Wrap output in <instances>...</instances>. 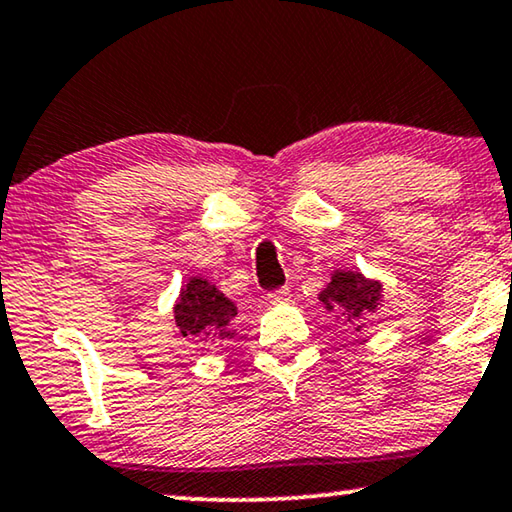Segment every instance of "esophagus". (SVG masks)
I'll return each instance as SVG.
<instances>
[{"label":"esophagus","mask_w":512,"mask_h":512,"mask_svg":"<svg viewBox=\"0 0 512 512\" xmlns=\"http://www.w3.org/2000/svg\"><path fill=\"white\" fill-rule=\"evenodd\" d=\"M288 298H291V291L288 288H277V291H270L268 293V300L272 302V305H281V302H286Z\"/></svg>","instance_id":"1"}]
</instances>
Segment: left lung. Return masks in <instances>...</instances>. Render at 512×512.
<instances>
[{
    "instance_id": "8db88e82",
    "label": "left lung",
    "mask_w": 512,
    "mask_h": 512,
    "mask_svg": "<svg viewBox=\"0 0 512 512\" xmlns=\"http://www.w3.org/2000/svg\"><path fill=\"white\" fill-rule=\"evenodd\" d=\"M318 300L323 302L328 311L342 309L346 321H358V318L365 316L367 311H374L379 307L381 284L379 281L362 277L360 272L337 270L332 274L330 284L323 288L321 295H318Z\"/></svg>"
}]
</instances>
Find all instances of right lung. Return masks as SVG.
<instances>
[{"mask_svg":"<svg viewBox=\"0 0 512 512\" xmlns=\"http://www.w3.org/2000/svg\"><path fill=\"white\" fill-rule=\"evenodd\" d=\"M238 307L210 281L194 277L182 288L175 305V323L182 337L203 344H221L235 335L233 318Z\"/></svg>","mask_w":512,"mask_h":512,"instance_id":"add662e5","label":"right lung"}]
</instances>
